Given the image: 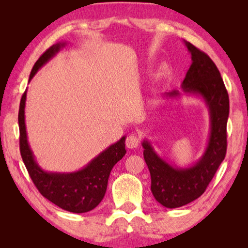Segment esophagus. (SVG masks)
<instances>
[{
    "label": "esophagus",
    "mask_w": 248,
    "mask_h": 248,
    "mask_svg": "<svg viewBox=\"0 0 248 248\" xmlns=\"http://www.w3.org/2000/svg\"><path fill=\"white\" fill-rule=\"evenodd\" d=\"M140 144V139L138 138L136 134H130L125 139V145L129 149H136Z\"/></svg>",
    "instance_id": "1"
}]
</instances>
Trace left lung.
Masks as SVG:
<instances>
[{
	"label": "left lung",
	"mask_w": 248,
	"mask_h": 248,
	"mask_svg": "<svg viewBox=\"0 0 248 248\" xmlns=\"http://www.w3.org/2000/svg\"><path fill=\"white\" fill-rule=\"evenodd\" d=\"M191 54V64L182 83L184 94L203 100L210 117L208 143L199 159L187 166L170 164L163 158L152 143L142 141L143 156L151 174V191L157 202L174 209L191 202L203 194L226 153V124L230 103L223 79L211 59L194 45L184 40ZM164 99L182 97L174 90L162 94Z\"/></svg>",
	"instance_id": "1"
}]
</instances>
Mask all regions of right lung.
I'll use <instances>...</instances> for the list:
<instances>
[{"mask_svg": "<svg viewBox=\"0 0 248 248\" xmlns=\"http://www.w3.org/2000/svg\"><path fill=\"white\" fill-rule=\"evenodd\" d=\"M65 46L66 41H61L51 46L33 65L28 83L31 81L39 69L43 68ZM26 97L27 90L22 96L19 105V146L24 164L33 184L45 198L65 211L73 213L91 211L97 207L104 198L112 167L127 152L124 145L125 137L124 136L116 143L109 145L81 170L64 171V173L45 170L37 162L28 142L26 124H25Z\"/></svg>", "mask_w": 248, "mask_h": 248, "instance_id": "1", "label": "right lung"}]
</instances>
